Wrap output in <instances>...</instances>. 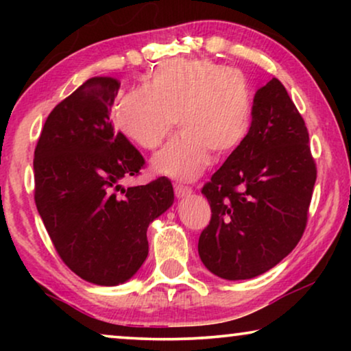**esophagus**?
I'll use <instances>...</instances> for the list:
<instances>
[{
	"instance_id": "esophagus-1",
	"label": "esophagus",
	"mask_w": 351,
	"mask_h": 351,
	"mask_svg": "<svg viewBox=\"0 0 351 351\" xmlns=\"http://www.w3.org/2000/svg\"><path fill=\"white\" fill-rule=\"evenodd\" d=\"M174 193H176L177 198H185V196L191 195V189H190V186H186V185L176 184L174 185Z\"/></svg>"
}]
</instances>
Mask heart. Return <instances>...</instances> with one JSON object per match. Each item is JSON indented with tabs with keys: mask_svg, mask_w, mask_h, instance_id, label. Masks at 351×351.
Here are the masks:
<instances>
[{
	"mask_svg": "<svg viewBox=\"0 0 351 351\" xmlns=\"http://www.w3.org/2000/svg\"><path fill=\"white\" fill-rule=\"evenodd\" d=\"M179 121L180 134L155 155L153 171L193 180L210 155L222 160L246 141L252 90L243 71L209 59L162 62L143 88L119 100L114 123L129 141L155 150Z\"/></svg>",
	"mask_w": 351,
	"mask_h": 351,
	"instance_id": "b5f03b06",
	"label": "heart"
}]
</instances>
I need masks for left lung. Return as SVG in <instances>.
Returning <instances> with one entry per match:
<instances>
[{
    "instance_id": "left-lung-1",
    "label": "left lung",
    "mask_w": 351,
    "mask_h": 351,
    "mask_svg": "<svg viewBox=\"0 0 351 351\" xmlns=\"http://www.w3.org/2000/svg\"><path fill=\"white\" fill-rule=\"evenodd\" d=\"M315 182L304 118L273 78L256 93L246 141L201 189L213 213L198 243L206 268L237 281L280 263L305 232Z\"/></svg>"
}]
</instances>
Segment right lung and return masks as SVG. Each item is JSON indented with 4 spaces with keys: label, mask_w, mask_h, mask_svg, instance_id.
<instances>
[{
    "label": "right lung",
    "mask_w": 351,
    "mask_h": 351,
    "mask_svg": "<svg viewBox=\"0 0 351 351\" xmlns=\"http://www.w3.org/2000/svg\"><path fill=\"white\" fill-rule=\"evenodd\" d=\"M121 83L90 78L57 104L35 148V203L57 254L100 286L136 275L148 256L147 228L174 203L166 177L123 189L145 160L117 132L110 110Z\"/></svg>",
    "instance_id": "obj_1"
}]
</instances>
